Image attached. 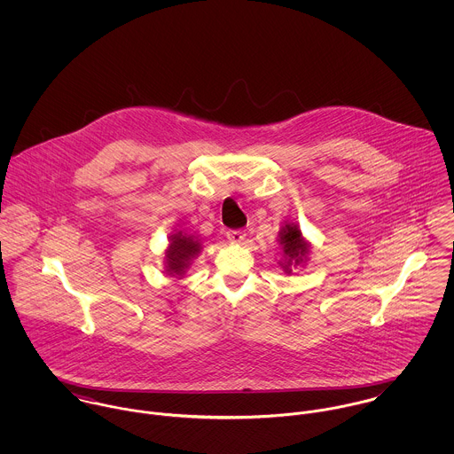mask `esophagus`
I'll list each match as a JSON object with an SVG mask.
<instances>
[{
	"instance_id": "esophagus-1",
	"label": "esophagus",
	"mask_w": 454,
	"mask_h": 454,
	"mask_svg": "<svg viewBox=\"0 0 454 454\" xmlns=\"http://www.w3.org/2000/svg\"><path fill=\"white\" fill-rule=\"evenodd\" d=\"M247 238V232L245 231H227V239L234 245H239L243 243Z\"/></svg>"
}]
</instances>
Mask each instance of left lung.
<instances>
[{
    "label": "left lung",
    "instance_id": "left-lung-1",
    "mask_svg": "<svg viewBox=\"0 0 454 454\" xmlns=\"http://www.w3.org/2000/svg\"><path fill=\"white\" fill-rule=\"evenodd\" d=\"M278 243L283 254V260H279V265L286 274L292 272V267L306 263L311 252V245L304 239L297 223H285L279 229Z\"/></svg>",
    "mask_w": 454,
    "mask_h": 454
}]
</instances>
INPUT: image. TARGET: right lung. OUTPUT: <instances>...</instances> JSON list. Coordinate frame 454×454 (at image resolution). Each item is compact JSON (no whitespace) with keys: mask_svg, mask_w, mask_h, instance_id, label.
Returning a JSON list of instances; mask_svg holds the SVG:
<instances>
[{"mask_svg":"<svg viewBox=\"0 0 454 454\" xmlns=\"http://www.w3.org/2000/svg\"><path fill=\"white\" fill-rule=\"evenodd\" d=\"M202 247L200 241L180 232H175L169 236V247L166 250V272L173 278H180L185 274V270L191 267L192 260L200 254Z\"/></svg>","mask_w":454,"mask_h":454,"instance_id":"right-lung-1","label":"right lung"}]
</instances>
